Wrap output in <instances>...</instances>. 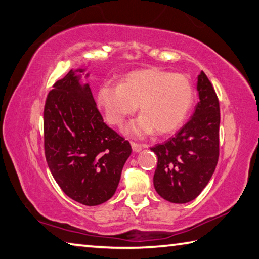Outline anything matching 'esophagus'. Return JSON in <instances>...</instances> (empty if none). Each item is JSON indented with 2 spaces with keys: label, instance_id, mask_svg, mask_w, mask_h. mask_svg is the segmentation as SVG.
I'll return each mask as SVG.
<instances>
[{
  "label": "esophagus",
  "instance_id": "esophagus-1",
  "mask_svg": "<svg viewBox=\"0 0 259 259\" xmlns=\"http://www.w3.org/2000/svg\"><path fill=\"white\" fill-rule=\"evenodd\" d=\"M131 146H132V149L134 152H140L142 150V148L144 146H142V144H139V143H135V142H131Z\"/></svg>",
  "mask_w": 259,
  "mask_h": 259
}]
</instances>
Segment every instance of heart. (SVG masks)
I'll list each match as a JSON object with an SVG mask.
<instances>
[{"label":"heart","mask_w":259,"mask_h":259,"mask_svg":"<svg viewBox=\"0 0 259 259\" xmlns=\"http://www.w3.org/2000/svg\"><path fill=\"white\" fill-rule=\"evenodd\" d=\"M193 99L192 84L187 77L158 68L130 72L120 85L104 84L97 95L98 106L112 125H121L139 104L142 115L124 130L133 138L146 137L155 130L158 134H167L179 128Z\"/></svg>","instance_id":"b5f03b06"}]
</instances>
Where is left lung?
I'll return each instance as SVG.
<instances>
[{
    "label": "left lung",
    "mask_w": 259,
    "mask_h": 259,
    "mask_svg": "<svg viewBox=\"0 0 259 259\" xmlns=\"http://www.w3.org/2000/svg\"><path fill=\"white\" fill-rule=\"evenodd\" d=\"M199 101L190 120L173 138L151 150L158 157L153 175L157 193L173 203H187L201 193L220 155V103L203 71L198 75Z\"/></svg>",
    "instance_id": "1"
}]
</instances>
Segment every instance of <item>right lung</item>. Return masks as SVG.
Segmentation results:
<instances>
[{
    "instance_id": "add662e5",
    "label": "right lung",
    "mask_w": 259,
    "mask_h": 259,
    "mask_svg": "<svg viewBox=\"0 0 259 259\" xmlns=\"http://www.w3.org/2000/svg\"><path fill=\"white\" fill-rule=\"evenodd\" d=\"M84 71L71 69L48 94L44 149L62 191L81 205L98 206L115 194L132 148L103 121L90 85L80 83Z\"/></svg>"
}]
</instances>
